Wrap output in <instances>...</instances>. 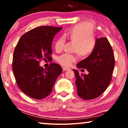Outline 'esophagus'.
<instances>
[{
    "instance_id": "1",
    "label": "esophagus",
    "mask_w": 128,
    "mask_h": 128,
    "mask_svg": "<svg viewBox=\"0 0 128 128\" xmlns=\"http://www.w3.org/2000/svg\"><path fill=\"white\" fill-rule=\"evenodd\" d=\"M69 68H66V67H63V68H62V70H63L64 71H66V70H69Z\"/></svg>"
}]
</instances>
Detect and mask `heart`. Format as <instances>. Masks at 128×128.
Wrapping results in <instances>:
<instances>
[{
    "label": "heart",
    "instance_id": "1",
    "mask_svg": "<svg viewBox=\"0 0 128 128\" xmlns=\"http://www.w3.org/2000/svg\"><path fill=\"white\" fill-rule=\"evenodd\" d=\"M93 26L87 22H81L73 26L64 34L65 38L74 43L73 52L79 57L85 58L89 56L94 51L95 40L93 36ZM65 44L64 38L59 37L56 40L54 47L56 51L62 50ZM77 58L72 54H64L57 58V62L64 66H69L76 62Z\"/></svg>",
    "mask_w": 128,
    "mask_h": 128
}]
</instances>
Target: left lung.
Returning <instances> with one entry per match:
<instances>
[{
    "mask_svg": "<svg viewBox=\"0 0 128 128\" xmlns=\"http://www.w3.org/2000/svg\"><path fill=\"white\" fill-rule=\"evenodd\" d=\"M114 56L109 41L106 37L96 38L92 54L77 64V68H85L88 74H80L73 69L76 80L77 94L84 100L100 96L111 81L114 66Z\"/></svg>",
    "mask_w": 128,
    "mask_h": 128,
    "instance_id": "left-lung-1",
    "label": "left lung"
}]
</instances>
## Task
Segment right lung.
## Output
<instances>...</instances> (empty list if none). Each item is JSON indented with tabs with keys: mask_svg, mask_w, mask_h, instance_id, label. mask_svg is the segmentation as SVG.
Returning a JSON list of instances; mask_svg holds the SVG:
<instances>
[{
	"mask_svg": "<svg viewBox=\"0 0 128 128\" xmlns=\"http://www.w3.org/2000/svg\"><path fill=\"white\" fill-rule=\"evenodd\" d=\"M62 27L42 26L23 34L14 48L12 69L17 86L32 98L42 99L52 90L62 72L60 65L51 63L47 68L40 66L42 59H51V44Z\"/></svg>",
	"mask_w": 128,
	"mask_h": 128,
	"instance_id": "1",
	"label": "right lung"
}]
</instances>
